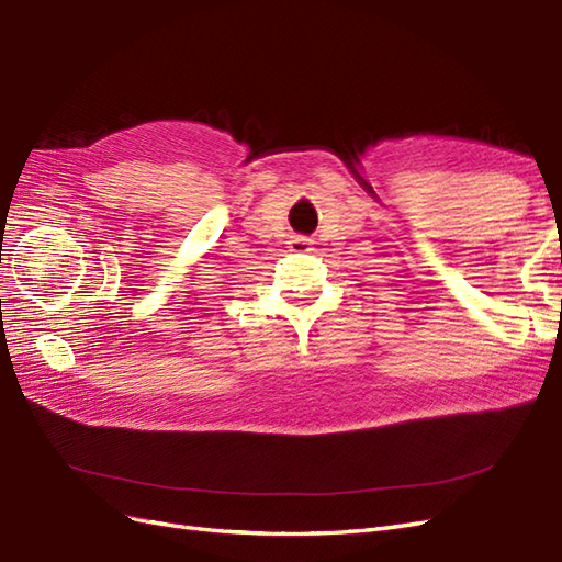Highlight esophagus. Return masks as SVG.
Here are the masks:
<instances>
[{"label":"esophagus","instance_id":"1","mask_svg":"<svg viewBox=\"0 0 562 562\" xmlns=\"http://www.w3.org/2000/svg\"><path fill=\"white\" fill-rule=\"evenodd\" d=\"M311 239L308 237H292L290 239V249L292 251H311Z\"/></svg>","mask_w":562,"mask_h":562}]
</instances>
